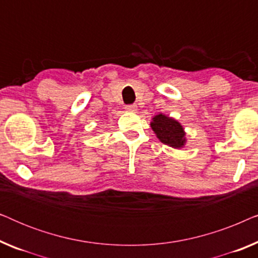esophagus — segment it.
Instances as JSON below:
<instances>
[{
	"instance_id": "obj_1",
	"label": "esophagus",
	"mask_w": 258,
	"mask_h": 258,
	"mask_svg": "<svg viewBox=\"0 0 258 258\" xmlns=\"http://www.w3.org/2000/svg\"><path fill=\"white\" fill-rule=\"evenodd\" d=\"M125 110L129 111V112H135L137 110V105H135V104L125 105Z\"/></svg>"
}]
</instances>
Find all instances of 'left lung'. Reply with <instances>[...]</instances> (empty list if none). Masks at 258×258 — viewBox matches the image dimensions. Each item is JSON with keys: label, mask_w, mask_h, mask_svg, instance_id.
I'll list each match as a JSON object with an SVG mask.
<instances>
[{"label": "left lung", "mask_w": 258, "mask_h": 258, "mask_svg": "<svg viewBox=\"0 0 258 258\" xmlns=\"http://www.w3.org/2000/svg\"><path fill=\"white\" fill-rule=\"evenodd\" d=\"M150 126L156 134L157 139L163 144L175 149H181L184 147L186 142L184 128L175 118L163 114L155 115L150 122Z\"/></svg>", "instance_id": "1"}]
</instances>
